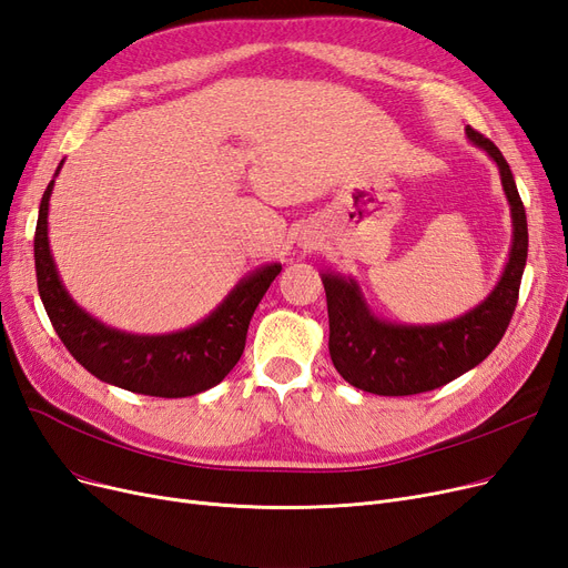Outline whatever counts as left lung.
I'll list each match as a JSON object with an SVG mask.
<instances>
[{
    "mask_svg": "<svg viewBox=\"0 0 568 568\" xmlns=\"http://www.w3.org/2000/svg\"><path fill=\"white\" fill-rule=\"evenodd\" d=\"M466 135L498 165L510 205L513 245L506 268L485 302L464 316L435 325H405L374 316L361 285L351 276L321 273L327 295L332 363L355 388L374 395H416L445 386L485 361L510 325L527 266V213L498 146L470 125Z\"/></svg>",
    "mask_w": 568,
    "mask_h": 568,
    "instance_id": "obj_1",
    "label": "left lung"
}]
</instances>
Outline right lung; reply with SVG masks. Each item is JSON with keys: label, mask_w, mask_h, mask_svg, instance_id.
<instances>
[{"label": "right lung", "mask_w": 568, "mask_h": 568, "mask_svg": "<svg viewBox=\"0 0 568 568\" xmlns=\"http://www.w3.org/2000/svg\"><path fill=\"white\" fill-rule=\"evenodd\" d=\"M55 175L39 203L34 268L39 297L74 361L100 382L140 395L189 397L217 386L241 361L252 313L283 266L273 262L247 273L210 316L186 329L131 334L110 327L83 311L58 276L49 245V199Z\"/></svg>", "instance_id": "right-lung-1"}]
</instances>
